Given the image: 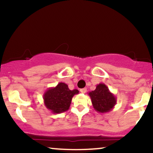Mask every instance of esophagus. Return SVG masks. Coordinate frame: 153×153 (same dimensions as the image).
Here are the masks:
<instances>
[{"instance_id": "1", "label": "esophagus", "mask_w": 153, "mask_h": 153, "mask_svg": "<svg viewBox=\"0 0 153 153\" xmlns=\"http://www.w3.org/2000/svg\"><path fill=\"white\" fill-rule=\"evenodd\" d=\"M86 91H87L86 88H84L80 89V92H81V93H86Z\"/></svg>"}]
</instances>
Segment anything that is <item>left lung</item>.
<instances>
[{"mask_svg":"<svg viewBox=\"0 0 153 153\" xmlns=\"http://www.w3.org/2000/svg\"><path fill=\"white\" fill-rule=\"evenodd\" d=\"M88 95L91 99L93 106L98 113H107L114 108L116 104V97L110 92L104 83L97 85L95 91L89 92Z\"/></svg>","mask_w":153,"mask_h":153,"instance_id":"1","label":"left lung"}]
</instances>
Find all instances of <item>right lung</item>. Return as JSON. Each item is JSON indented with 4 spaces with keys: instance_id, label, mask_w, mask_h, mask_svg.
<instances>
[{
    "instance_id": "add662e5",
    "label": "right lung",
    "mask_w": 153,
    "mask_h": 153,
    "mask_svg": "<svg viewBox=\"0 0 153 153\" xmlns=\"http://www.w3.org/2000/svg\"><path fill=\"white\" fill-rule=\"evenodd\" d=\"M79 93L78 90L71 91L66 83L60 82L56 87L49 88L45 91L44 103L51 113L60 114L69 109L73 96Z\"/></svg>"
}]
</instances>
